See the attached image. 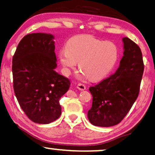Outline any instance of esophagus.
<instances>
[{
    "label": "esophagus",
    "mask_w": 155,
    "mask_h": 155,
    "mask_svg": "<svg viewBox=\"0 0 155 155\" xmlns=\"http://www.w3.org/2000/svg\"><path fill=\"white\" fill-rule=\"evenodd\" d=\"M76 87H77L78 89L80 90V91H84V90L86 89V86L84 85V84H81V83L78 84H77V86H76Z\"/></svg>",
    "instance_id": "34e87169"
}]
</instances>
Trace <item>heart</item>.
Instances as JSON below:
<instances>
[{"instance_id": "1", "label": "heart", "mask_w": 155, "mask_h": 155, "mask_svg": "<svg viewBox=\"0 0 155 155\" xmlns=\"http://www.w3.org/2000/svg\"><path fill=\"white\" fill-rule=\"evenodd\" d=\"M117 45L110 41H104L90 35H80L70 38L65 49L59 57L67 74L79 62L84 76L92 81L104 79L112 71L118 59Z\"/></svg>"}]
</instances>
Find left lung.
<instances>
[{"mask_svg":"<svg viewBox=\"0 0 155 155\" xmlns=\"http://www.w3.org/2000/svg\"><path fill=\"white\" fill-rule=\"evenodd\" d=\"M124 55L115 74L91 86L92 106L88 118L94 125L110 127L118 124L137 99L144 71L139 46L128 38H123Z\"/></svg>","mask_w":155,"mask_h":155,"instance_id":"8db88e82","label":"left lung"}]
</instances>
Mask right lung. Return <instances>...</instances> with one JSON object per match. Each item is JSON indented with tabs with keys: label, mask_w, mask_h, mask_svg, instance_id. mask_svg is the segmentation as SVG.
Instances as JSON below:
<instances>
[{
	"label": "right lung",
	"mask_w": 155,
	"mask_h": 155,
	"mask_svg": "<svg viewBox=\"0 0 155 155\" xmlns=\"http://www.w3.org/2000/svg\"><path fill=\"white\" fill-rule=\"evenodd\" d=\"M54 36L32 33L20 40L13 57V88L28 118L48 124L61 113L59 99L70 87V80L54 71L57 58Z\"/></svg>",
	"instance_id": "right-lung-1"
}]
</instances>
